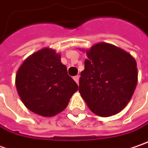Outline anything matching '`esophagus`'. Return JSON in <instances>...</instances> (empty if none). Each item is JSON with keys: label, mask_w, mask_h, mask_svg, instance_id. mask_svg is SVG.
I'll list each match as a JSON object with an SVG mask.
<instances>
[{"label": "esophagus", "mask_w": 148, "mask_h": 148, "mask_svg": "<svg viewBox=\"0 0 148 148\" xmlns=\"http://www.w3.org/2000/svg\"><path fill=\"white\" fill-rule=\"evenodd\" d=\"M74 80L79 84V75H76V76H74Z\"/></svg>", "instance_id": "obj_1"}]
</instances>
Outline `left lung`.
<instances>
[{
  "label": "left lung",
  "instance_id": "1",
  "mask_svg": "<svg viewBox=\"0 0 148 148\" xmlns=\"http://www.w3.org/2000/svg\"><path fill=\"white\" fill-rule=\"evenodd\" d=\"M79 93L89 109L101 117L121 112L138 84L134 58L113 45L101 42L86 50Z\"/></svg>",
  "mask_w": 148,
  "mask_h": 148
}]
</instances>
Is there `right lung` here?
<instances>
[{
	"label": "right lung",
	"instance_id": "1",
	"mask_svg": "<svg viewBox=\"0 0 148 148\" xmlns=\"http://www.w3.org/2000/svg\"><path fill=\"white\" fill-rule=\"evenodd\" d=\"M60 58L55 49H42L23 62L16 74V89L23 103L43 117L64 110L79 88Z\"/></svg>",
	"mask_w": 148,
	"mask_h": 148
}]
</instances>
